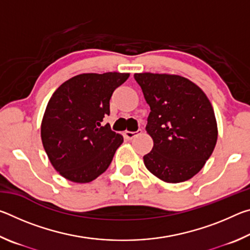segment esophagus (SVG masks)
Wrapping results in <instances>:
<instances>
[{
  "mask_svg": "<svg viewBox=\"0 0 250 250\" xmlns=\"http://www.w3.org/2000/svg\"><path fill=\"white\" fill-rule=\"evenodd\" d=\"M139 134H141V130H139L138 132H131V131H125V133H124L125 138L126 139V140H132L134 137H137V135H139Z\"/></svg>",
  "mask_w": 250,
  "mask_h": 250,
  "instance_id": "34e87169",
  "label": "esophagus"
}]
</instances>
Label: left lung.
Masks as SVG:
<instances>
[{"mask_svg": "<svg viewBox=\"0 0 250 250\" xmlns=\"http://www.w3.org/2000/svg\"><path fill=\"white\" fill-rule=\"evenodd\" d=\"M150 105L146 132L153 140L143 156L152 174L181 183L197 174L217 141V122L205 92L179 75L134 74Z\"/></svg>", "mask_w": 250, "mask_h": 250, "instance_id": "left-lung-1", "label": "left lung"}]
</instances>
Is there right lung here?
<instances>
[{"instance_id":"obj_1","label":"right lung","mask_w":250,"mask_h":250,"mask_svg":"<svg viewBox=\"0 0 250 250\" xmlns=\"http://www.w3.org/2000/svg\"><path fill=\"white\" fill-rule=\"evenodd\" d=\"M129 76L80 74L50 97L42 120V142L52 166L66 180L89 183L109 167L124 137L101 122L110 113L112 92Z\"/></svg>"}]
</instances>
